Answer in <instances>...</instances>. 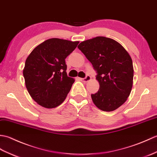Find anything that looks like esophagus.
<instances>
[{
    "label": "esophagus",
    "instance_id": "obj_1",
    "mask_svg": "<svg viewBox=\"0 0 157 157\" xmlns=\"http://www.w3.org/2000/svg\"><path fill=\"white\" fill-rule=\"evenodd\" d=\"M80 80H81V81H82V82H88V81H89L90 79H91V77H90V76H89V75H86L85 78H79Z\"/></svg>",
    "mask_w": 157,
    "mask_h": 157
}]
</instances>
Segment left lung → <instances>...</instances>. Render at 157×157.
<instances>
[{
    "instance_id": "left-lung-1",
    "label": "left lung",
    "mask_w": 157,
    "mask_h": 157,
    "mask_svg": "<svg viewBox=\"0 0 157 157\" xmlns=\"http://www.w3.org/2000/svg\"><path fill=\"white\" fill-rule=\"evenodd\" d=\"M78 48L97 72L99 89L91 94L94 104L104 111H112L126 102L133 84L134 68L128 52L111 38L99 36L80 44Z\"/></svg>"
}]
</instances>
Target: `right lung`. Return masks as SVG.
Wrapping results in <instances>:
<instances>
[{"instance_id": "1", "label": "right lung", "mask_w": 157, "mask_h": 157, "mask_svg": "<svg viewBox=\"0 0 157 157\" xmlns=\"http://www.w3.org/2000/svg\"><path fill=\"white\" fill-rule=\"evenodd\" d=\"M78 43L52 38L38 45L26 59L23 72L26 88L40 105L54 108L66 99L75 79L67 76L65 59Z\"/></svg>"}]
</instances>
